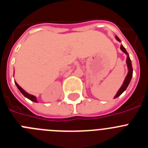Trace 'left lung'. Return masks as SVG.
<instances>
[{
    "instance_id": "left-lung-1",
    "label": "left lung",
    "mask_w": 148,
    "mask_h": 148,
    "mask_svg": "<svg viewBox=\"0 0 148 148\" xmlns=\"http://www.w3.org/2000/svg\"><path fill=\"white\" fill-rule=\"evenodd\" d=\"M116 39L117 40H119V41H121V40H120V39L118 38V36H116ZM120 49H121V51H122V52H124V53H125V54L127 55L126 63H127V64L128 73H127V75L126 78H125V81H124V83H123L122 86H121V88L119 90V91L117 92L116 95H115L114 99L119 97V95H121V94L122 93V92H124L125 90H126L127 87L128 85H129V84H130V80H131V78H132V76H133V67H132L131 61H130V56H129V54H128L127 52L126 49H125V48L122 45H121V47H120Z\"/></svg>"
}]
</instances>
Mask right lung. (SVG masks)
<instances>
[{"instance_id":"add662e5","label":"right lung","mask_w":148,"mask_h":148,"mask_svg":"<svg viewBox=\"0 0 148 148\" xmlns=\"http://www.w3.org/2000/svg\"><path fill=\"white\" fill-rule=\"evenodd\" d=\"M15 84H16L17 87H18V90H20L21 92V93L23 94V95H24V96H25L26 98L29 99V100L32 101H34V102H38V101H37V99H36V97H35V96H34V95H31V94H29L28 92H26L25 90H23V89H22L21 87H20V86L18 85V84H17V82H15Z\"/></svg>"}]
</instances>
